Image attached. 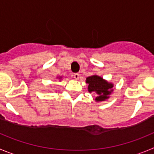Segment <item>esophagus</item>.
Instances as JSON below:
<instances>
[{
    "mask_svg": "<svg viewBox=\"0 0 154 154\" xmlns=\"http://www.w3.org/2000/svg\"><path fill=\"white\" fill-rule=\"evenodd\" d=\"M73 77H74V78L75 79V80H78L79 77H80V75H79V74H77V73H75V74H74Z\"/></svg>",
    "mask_w": 154,
    "mask_h": 154,
    "instance_id": "1",
    "label": "esophagus"
}]
</instances>
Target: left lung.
<instances>
[{
  "label": "left lung",
  "mask_w": 154,
  "mask_h": 154,
  "mask_svg": "<svg viewBox=\"0 0 154 154\" xmlns=\"http://www.w3.org/2000/svg\"><path fill=\"white\" fill-rule=\"evenodd\" d=\"M88 84V91L94 92L97 94L95 98L96 101H104L110 97V94L113 91V84L103 80V77L97 75H93L86 79Z\"/></svg>",
  "instance_id": "1"
}]
</instances>
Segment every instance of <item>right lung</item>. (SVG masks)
Returning <instances> with one entry per match:
<instances>
[{"label":"right lung","mask_w":154,"mask_h":154,"mask_svg":"<svg viewBox=\"0 0 154 154\" xmlns=\"http://www.w3.org/2000/svg\"><path fill=\"white\" fill-rule=\"evenodd\" d=\"M57 78H59V79H61L62 77H57Z\"/></svg>","instance_id":"right-lung-1"}]
</instances>
